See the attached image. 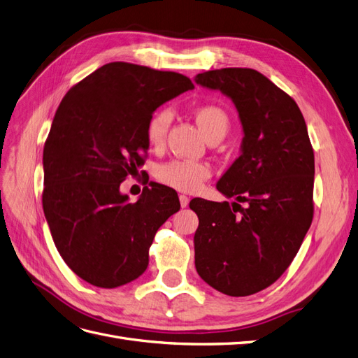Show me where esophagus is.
Returning <instances> with one entry per match:
<instances>
[{"label":"esophagus","instance_id":"34e87169","mask_svg":"<svg viewBox=\"0 0 358 358\" xmlns=\"http://www.w3.org/2000/svg\"><path fill=\"white\" fill-rule=\"evenodd\" d=\"M179 201H180L182 208H187V206L189 204V197L185 196V194H180V196H179Z\"/></svg>","mask_w":358,"mask_h":358}]
</instances>
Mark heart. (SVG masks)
Segmentation results:
<instances>
[{
    "label": "heart",
    "mask_w": 358,
    "mask_h": 358,
    "mask_svg": "<svg viewBox=\"0 0 358 358\" xmlns=\"http://www.w3.org/2000/svg\"><path fill=\"white\" fill-rule=\"evenodd\" d=\"M194 119L204 137L210 140L224 137L229 131L230 117L222 107L216 104H201L194 109ZM171 115L167 109H159L150 115L146 124V140L152 149H161L166 143ZM212 176V169L203 162L173 159L158 167L157 178L167 187L183 192L199 191Z\"/></svg>",
    "instance_id": "b5f03b06"
}]
</instances>
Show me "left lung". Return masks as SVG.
<instances>
[{"label": "left lung", "mask_w": 358, "mask_h": 358, "mask_svg": "<svg viewBox=\"0 0 358 358\" xmlns=\"http://www.w3.org/2000/svg\"><path fill=\"white\" fill-rule=\"evenodd\" d=\"M196 82L230 96L245 133L242 155L216 185L234 201L189 203L196 268L222 294L251 296L282 276L312 224L313 149L297 103L262 73L209 70Z\"/></svg>", "instance_id": "left-lung-1"}]
</instances>
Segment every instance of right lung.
<instances>
[{
	"label": "right lung",
	"mask_w": 358,
	"mask_h": 358,
	"mask_svg": "<svg viewBox=\"0 0 358 358\" xmlns=\"http://www.w3.org/2000/svg\"><path fill=\"white\" fill-rule=\"evenodd\" d=\"M192 88L183 74L117 61L62 99L43 149V210L62 259L91 285L137 279L155 233L180 209L169 187L150 182L129 203L119 185L145 164L150 115Z\"/></svg>",
	"instance_id": "right-lung-1"
}]
</instances>
